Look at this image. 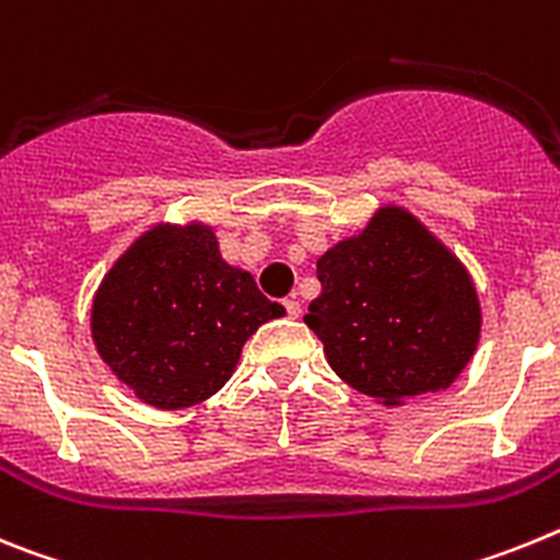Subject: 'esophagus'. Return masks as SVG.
<instances>
[{"label":"esophagus","mask_w":560,"mask_h":560,"mask_svg":"<svg viewBox=\"0 0 560 560\" xmlns=\"http://www.w3.org/2000/svg\"><path fill=\"white\" fill-rule=\"evenodd\" d=\"M284 310H287V315H290V318H299V315H301V304L295 299H284Z\"/></svg>","instance_id":"esophagus-1"}]
</instances>
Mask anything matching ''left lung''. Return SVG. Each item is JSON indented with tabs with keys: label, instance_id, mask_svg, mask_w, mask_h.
Segmentation results:
<instances>
[{
	"label": "left lung",
	"instance_id": "1",
	"mask_svg": "<svg viewBox=\"0 0 560 560\" xmlns=\"http://www.w3.org/2000/svg\"><path fill=\"white\" fill-rule=\"evenodd\" d=\"M304 324L340 381L383 406L448 388L474 358L482 310L470 273L406 208L386 206L318 259Z\"/></svg>",
	"mask_w": 560,
	"mask_h": 560
}]
</instances>
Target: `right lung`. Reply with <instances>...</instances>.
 Segmentation results:
<instances>
[{
    "instance_id": "add662e5",
    "label": "right lung",
    "mask_w": 560,
    "mask_h": 560,
    "mask_svg": "<svg viewBox=\"0 0 560 560\" xmlns=\"http://www.w3.org/2000/svg\"><path fill=\"white\" fill-rule=\"evenodd\" d=\"M284 307L231 267L213 228L154 225L112 265L92 301V340L135 397L163 411L217 395L242 347Z\"/></svg>"
}]
</instances>
